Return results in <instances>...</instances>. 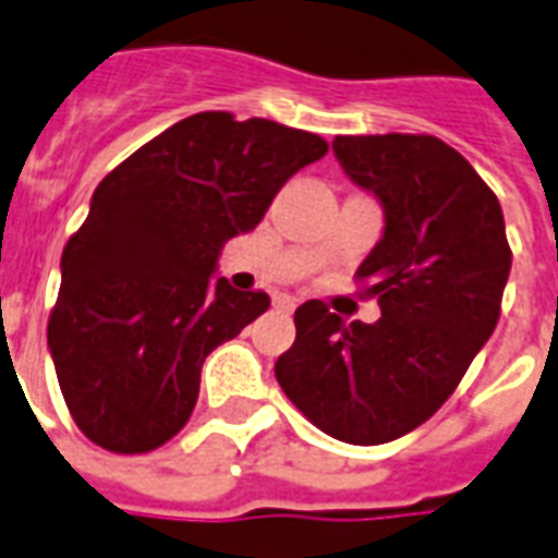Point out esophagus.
<instances>
[{
  "mask_svg": "<svg viewBox=\"0 0 558 558\" xmlns=\"http://www.w3.org/2000/svg\"><path fill=\"white\" fill-rule=\"evenodd\" d=\"M274 305L279 311H293V308H296V300H293L291 293H276Z\"/></svg>",
  "mask_w": 558,
  "mask_h": 558,
  "instance_id": "34e87169",
  "label": "esophagus"
}]
</instances>
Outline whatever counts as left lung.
Wrapping results in <instances>:
<instances>
[{
	"mask_svg": "<svg viewBox=\"0 0 558 558\" xmlns=\"http://www.w3.org/2000/svg\"><path fill=\"white\" fill-rule=\"evenodd\" d=\"M340 168L384 209L357 267L381 319L302 302L276 361L284 396L340 442L381 445L442 408L500 317L512 253L498 197L436 136H338Z\"/></svg>",
	"mask_w": 558,
	"mask_h": 558,
	"instance_id": "1",
	"label": "left lung"
}]
</instances>
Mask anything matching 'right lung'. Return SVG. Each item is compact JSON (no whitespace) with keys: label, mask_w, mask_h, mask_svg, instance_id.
I'll return each mask as SVG.
<instances>
[{"label":"right lung","mask_w":558,"mask_h":558,"mask_svg":"<svg viewBox=\"0 0 558 558\" xmlns=\"http://www.w3.org/2000/svg\"><path fill=\"white\" fill-rule=\"evenodd\" d=\"M326 150L317 133L211 110L98 183L49 317L60 392L95 445L145 454L189 422L206 355L270 308L267 293L215 276L220 250Z\"/></svg>","instance_id":"obj_1"}]
</instances>
